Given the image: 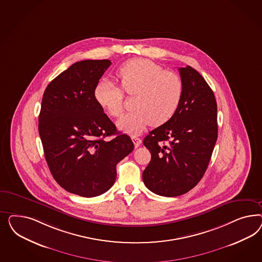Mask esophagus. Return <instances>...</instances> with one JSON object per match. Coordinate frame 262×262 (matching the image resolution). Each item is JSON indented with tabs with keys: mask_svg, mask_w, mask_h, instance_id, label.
<instances>
[{
	"mask_svg": "<svg viewBox=\"0 0 262 262\" xmlns=\"http://www.w3.org/2000/svg\"><path fill=\"white\" fill-rule=\"evenodd\" d=\"M132 140H133V142L135 144V148H137V147H139V146H140V144H141V139H140L138 136H136V135H133V136H132Z\"/></svg>",
	"mask_w": 262,
	"mask_h": 262,
	"instance_id": "1",
	"label": "esophagus"
}]
</instances>
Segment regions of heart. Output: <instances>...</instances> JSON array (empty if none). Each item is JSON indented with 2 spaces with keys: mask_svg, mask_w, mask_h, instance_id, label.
I'll list each match as a JSON object with an SVG mask.
<instances>
[{
  "mask_svg": "<svg viewBox=\"0 0 262 262\" xmlns=\"http://www.w3.org/2000/svg\"><path fill=\"white\" fill-rule=\"evenodd\" d=\"M117 76L121 87L135 95L134 111L127 112L117 126L127 134H139L147 126H160L173 117L183 95V82L174 72L167 71L149 59L135 58L123 64ZM121 88V89H122ZM110 79H102L94 88L96 102L112 117L124 110V92Z\"/></svg>",
  "mask_w": 262,
  "mask_h": 262,
  "instance_id": "heart-1",
  "label": "heart"
}]
</instances>
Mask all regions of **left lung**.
<instances>
[{"label":"left lung","instance_id":"8db88e82","mask_svg":"<svg viewBox=\"0 0 262 262\" xmlns=\"http://www.w3.org/2000/svg\"><path fill=\"white\" fill-rule=\"evenodd\" d=\"M183 95L173 117L144 140L151 152L143 182L151 192L177 197L195 187L206 173L218 135L214 93L198 71L179 68Z\"/></svg>","mask_w":262,"mask_h":262}]
</instances>
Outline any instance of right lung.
Returning a JSON list of instances; mask_svg holds the SVG:
<instances>
[{
  "label": "right lung",
  "mask_w": 262,
  "mask_h": 262,
  "mask_svg": "<svg viewBox=\"0 0 262 262\" xmlns=\"http://www.w3.org/2000/svg\"><path fill=\"white\" fill-rule=\"evenodd\" d=\"M111 64L108 59L76 62L49 83L42 98L38 130L48 166L62 188L81 197L108 190L117 163L135 148L94 97L95 85Z\"/></svg>",
  "instance_id": "1"
}]
</instances>
